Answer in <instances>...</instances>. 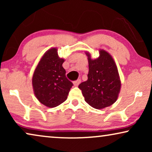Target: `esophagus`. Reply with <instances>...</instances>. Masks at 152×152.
<instances>
[{"label": "esophagus", "instance_id": "1", "mask_svg": "<svg viewBox=\"0 0 152 152\" xmlns=\"http://www.w3.org/2000/svg\"><path fill=\"white\" fill-rule=\"evenodd\" d=\"M80 83H81V80H77L75 81V82H73V84H74V86H77L78 85L80 84Z\"/></svg>", "mask_w": 152, "mask_h": 152}]
</instances>
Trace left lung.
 Here are the masks:
<instances>
[{"mask_svg":"<svg viewBox=\"0 0 152 152\" xmlns=\"http://www.w3.org/2000/svg\"><path fill=\"white\" fill-rule=\"evenodd\" d=\"M99 57L92 59L86 52L88 61V80L79 85L84 100L91 107L102 109L115 102L121 88L117 66L112 56L103 49Z\"/></svg>","mask_w":152,"mask_h":152,"instance_id":"left-lung-1","label":"left lung"}]
</instances>
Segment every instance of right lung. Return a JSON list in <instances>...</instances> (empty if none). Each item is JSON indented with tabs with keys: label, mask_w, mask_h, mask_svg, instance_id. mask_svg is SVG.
Listing matches in <instances>:
<instances>
[{
	"label": "right lung",
	"mask_w": 152,
	"mask_h": 152,
	"mask_svg": "<svg viewBox=\"0 0 152 152\" xmlns=\"http://www.w3.org/2000/svg\"><path fill=\"white\" fill-rule=\"evenodd\" d=\"M65 61L52 48L41 58L32 76V87L37 99L47 107H56L66 100L72 83L62 66Z\"/></svg>",
	"instance_id": "1"
}]
</instances>
